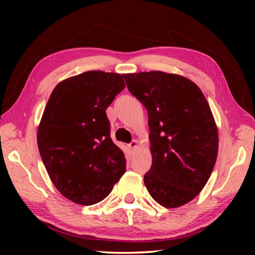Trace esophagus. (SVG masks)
<instances>
[{
  "mask_svg": "<svg viewBox=\"0 0 255 255\" xmlns=\"http://www.w3.org/2000/svg\"><path fill=\"white\" fill-rule=\"evenodd\" d=\"M138 145H139V144H138V141H137V140H135V139H133V140H131V143L128 145V147L130 148V149H136Z\"/></svg>",
  "mask_w": 255,
  "mask_h": 255,
  "instance_id": "34e87169",
  "label": "esophagus"
}]
</instances>
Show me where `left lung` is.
I'll return each mask as SVG.
<instances>
[{
	"mask_svg": "<svg viewBox=\"0 0 255 255\" xmlns=\"http://www.w3.org/2000/svg\"><path fill=\"white\" fill-rule=\"evenodd\" d=\"M148 114L152 166L144 175L149 195L166 208L196 198L218 154V131L201 90L187 77L159 71L124 74Z\"/></svg>",
	"mask_w": 255,
	"mask_h": 255,
	"instance_id": "1",
	"label": "left lung"
}]
</instances>
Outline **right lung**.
<instances>
[{
    "label": "right lung",
    "mask_w": 255,
    "mask_h": 255,
    "mask_svg": "<svg viewBox=\"0 0 255 255\" xmlns=\"http://www.w3.org/2000/svg\"><path fill=\"white\" fill-rule=\"evenodd\" d=\"M124 89L120 74L89 71L58 83L47 102L38 148L51 182L75 204L100 202L126 172L106 114Z\"/></svg>",
    "instance_id": "1"
}]
</instances>
